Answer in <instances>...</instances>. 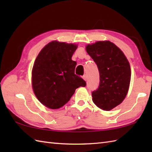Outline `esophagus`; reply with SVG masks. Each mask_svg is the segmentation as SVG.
<instances>
[{
    "label": "esophagus",
    "instance_id": "34e87169",
    "mask_svg": "<svg viewBox=\"0 0 152 152\" xmlns=\"http://www.w3.org/2000/svg\"><path fill=\"white\" fill-rule=\"evenodd\" d=\"M82 78H83V80H86V81L87 80V79H88V77H87V75H86V74H85V75H83V76H82Z\"/></svg>",
    "mask_w": 152,
    "mask_h": 152
}]
</instances>
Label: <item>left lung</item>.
Returning <instances> with one entry per match:
<instances>
[{
  "instance_id": "1",
  "label": "left lung",
  "mask_w": 152,
  "mask_h": 152,
  "mask_svg": "<svg viewBox=\"0 0 152 152\" xmlns=\"http://www.w3.org/2000/svg\"><path fill=\"white\" fill-rule=\"evenodd\" d=\"M86 51L98 67L100 83L92 91L95 104L108 111L122 102L131 80V68L124 53L110 41H99L86 46Z\"/></svg>"
}]
</instances>
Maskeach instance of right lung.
<instances>
[{
  "instance_id": "add662e5",
  "label": "right lung",
  "mask_w": 152,
  "mask_h": 152,
  "mask_svg": "<svg viewBox=\"0 0 152 152\" xmlns=\"http://www.w3.org/2000/svg\"><path fill=\"white\" fill-rule=\"evenodd\" d=\"M77 46L53 41L38 54L32 72L35 95L46 107L57 109L69 101L75 90L86 82L75 74L72 56Z\"/></svg>"
}]
</instances>
